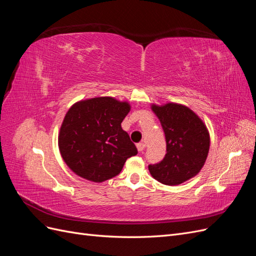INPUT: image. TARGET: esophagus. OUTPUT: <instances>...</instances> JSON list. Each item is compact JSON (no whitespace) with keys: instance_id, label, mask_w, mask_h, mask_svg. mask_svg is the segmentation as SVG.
I'll use <instances>...</instances> for the list:
<instances>
[{"instance_id":"34e87169","label":"esophagus","mask_w":256,"mask_h":256,"mask_svg":"<svg viewBox=\"0 0 256 256\" xmlns=\"http://www.w3.org/2000/svg\"><path fill=\"white\" fill-rule=\"evenodd\" d=\"M136 148H138V152H142L145 150V144L144 143H138L136 144Z\"/></svg>"}]
</instances>
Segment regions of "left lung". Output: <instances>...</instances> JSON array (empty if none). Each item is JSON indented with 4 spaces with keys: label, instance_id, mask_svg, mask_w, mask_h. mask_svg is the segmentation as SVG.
Wrapping results in <instances>:
<instances>
[{
    "label": "left lung",
    "instance_id": "1",
    "mask_svg": "<svg viewBox=\"0 0 256 256\" xmlns=\"http://www.w3.org/2000/svg\"><path fill=\"white\" fill-rule=\"evenodd\" d=\"M164 131L166 154L150 164L152 176L164 184L176 186L194 177L209 152V134L204 122L188 106L178 104L152 106Z\"/></svg>",
    "mask_w": 256,
    "mask_h": 256
}]
</instances>
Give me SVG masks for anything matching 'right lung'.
Instances as JSON below:
<instances>
[{
  "label": "right lung",
  "instance_id": "obj_1",
  "mask_svg": "<svg viewBox=\"0 0 256 256\" xmlns=\"http://www.w3.org/2000/svg\"><path fill=\"white\" fill-rule=\"evenodd\" d=\"M128 102L97 97L74 104L65 115L58 148L65 164L85 180L102 182L118 175L128 158L138 154L120 124Z\"/></svg>",
  "mask_w": 256,
  "mask_h": 256
}]
</instances>
